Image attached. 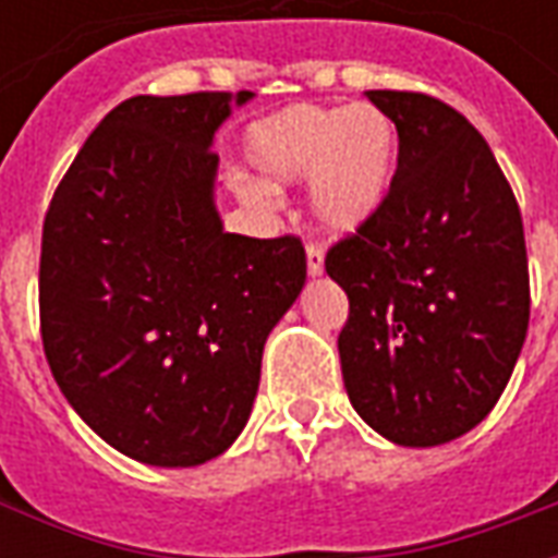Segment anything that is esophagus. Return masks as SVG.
I'll return each instance as SVG.
<instances>
[{"label":"esophagus","instance_id":"1","mask_svg":"<svg viewBox=\"0 0 558 558\" xmlns=\"http://www.w3.org/2000/svg\"><path fill=\"white\" fill-rule=\"evenodd\" d=\"M306 270L312 279L324 276V250H320L318 243H308L306 246Z\"/></svg>","mask_w":558,"mask_h":558}]
</instances>
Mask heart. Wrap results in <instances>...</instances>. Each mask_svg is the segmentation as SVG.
<instances>
[{
  "label": "heart",
  "mask_w": 558,
  "mask_h": 558,
  "mask_svg": "<svg viewBox=\"0 0 558 558\" xmlns=\"http://www.w3.org/2000/svg\"><path fill=\"white\" fill-rule=\"evenodd\" d=\"M246 157L264 184L291 186L308 178V210L329 234H353L372 222L392 193L398 172V130L384 109L296 104L255 124ZM258 181H240L250 207L274 205Z\"/></svg>",
  "instance_id": "obj_1"
}]
</instances>
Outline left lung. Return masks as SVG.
I'll return each instance as SVG.
<instances>
[{
  "label": "left lung",
  "mask_w": 558,
  "mask_h": 558,
  "mask_svg": "<svg viewBox=\"0 0 558 558\" xmlns=\"http://www.w3.org/2000/svg\"><path fill=\"white\" fill-rule=\"evenodd\" d=\"M398 130L380 214L327 252L351 300L339 336L353 410L396 446L428 449L494 410L530 327L518 202L482 133L442 100L365 92Z\"/></svg>",
  "instance_id": "8db88e82"
}]
</instances>
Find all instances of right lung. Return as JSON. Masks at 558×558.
I'll return each instance as SVG.
<instances>
[{
    "mask_svg": "<svg viewBox=\"0 0 558 558\" xmlns=\"http://www.w3.org/2000/svg\"><path fill=\"white\" fill-rule=\"evenodd\" d=\"M252 92L118 104L52 195L40 336L100 440L150 466L214 461L246 428L264 341L306 284L296 238H243L217 210V130Z\"/></svg>",
    "mask_w": 558,
    "mask_h": 558,
    "instance_id": "obj_1",
    "label": "right lung"
}]
</instances>
